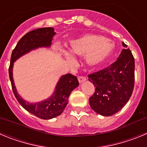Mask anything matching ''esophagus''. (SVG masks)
Here are the masks:
<instances>
[{
	"mask_svg": "<svg viewBox=\"0 0 147 147\" xmlns=\"http://www.w3.org/2000/svg\"><path fill=\"white\" fill-rule=\"evenodd\" d=\"M86 80H87L86 77H85V76H78V80H79L80 83H82V82H85Z\"/></svg>",
	"mask_w": 147,
	"mask_h": 147,
	"instance_id": "34e87169",
	"label": "esophagus"
}]
</instances>
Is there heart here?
Here are the masks:
<instances>
[{
	"mask_svg": "<svg viewBox=\"0 0 147 147\" xmlns=\"http://www.w3.org/2000/svg\"><path fill=\"white\" fill-rule=\"evenodd\" d=\"M113 50V42L95 34H86L73 41L69 48V52L72 55L85 56L87 63L89 65H96L102 62L111 55ZM66 59L70 64L74 62L70 55H67Z\"/></svg>",
	"mask_w": 147,
	"mask_h": 147,
	"instance_id": "1",
	"label": "heart"
}]
</instances>
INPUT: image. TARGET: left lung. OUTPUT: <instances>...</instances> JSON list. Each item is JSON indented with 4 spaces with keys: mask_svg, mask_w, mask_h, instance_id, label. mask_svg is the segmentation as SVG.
<instances>
[{
    "mask_svg": "<svg viewBox=\"0 0 147 147\" xmlns=\"http://www.w3.org/2000/svg\"><path fill=\"white\" fill-rule=\"evenodd\" d=\"M122 45L124 49L116 61L88 76L96 88L89 98L90 107L104 116L119 112L129 101L134 88V57L124 42Z\"/></svg>",
    "mask_w": 147,
    "mask_h": 147,
    "instance_id": "1",
    "label": "left lung"
}]
</instances>
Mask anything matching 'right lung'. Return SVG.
Returning <instances> with one entry per match:
<instances>
[{
    "instance_id": "obj_1",
    "label": "right lung",
    "mask_w": 147,
    "mask_h": 147,
    "mask_svg": "<svg viewBox=\"0 0 147 147\" xmlns=\"http://www.w3.org/2000/svg\"><path fill=\"white\" fill-rule=\"evenodd\" d=\"M54 34L55 32H54V28L51 27L37 28L26 34L18 41L15 48L13 49L9 67L11 88L15 98L28 112L42 119H53L63 112L68 102V97L71 91L79 85L77 77L71 74L63 75L58 82L55 92L51 98L41 102L28 103L19 96L16 90L12 77L13 62L32 49L43 46H50Z\"/></svg>"
}]
</instances>
